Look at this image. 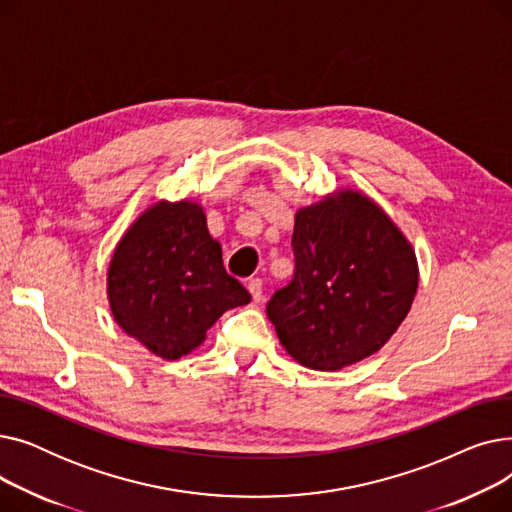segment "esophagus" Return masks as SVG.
I'll use <instances>...</instances> for the list:
<instances>
[{"label": "esophagus", "instance_id": "obj_1", "mask_svg": "<svg viewBox=\"0 0 512 512\" xmlns=\"http://www.w3.org/2000/svg\"><path fill=\"white\" fill-rule=\"evenodd\" d=\"M247 288H249V292H251V297H253L255 303H259V301L263 299V280H261V278L249 280Z\"/></svg>", "mask_w": 512, "mask_h": 512}]
</instances>
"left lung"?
<instances>
[{
	"instance_id": "left-lung-1",
	"label": "left lung",
	"mask_w": 512,
	"mask_h": 512,
	"mask_svg": "<svg viewBox=\"0 0 512 512\" xmlns=\"http://www.w3.org/2000/svg\"><path fill=\"white\" fill-rule=\"evenodd\" d=\"M294 274L265 311L301 365L336 371L388 342L417 292L413 247L367 197L344 191L301 209Z\"/></svg>"
}]
</instances>
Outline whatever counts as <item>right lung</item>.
Masks as SVG:
<instances>
[{
    "label": "right lung",
    "instance_id": "obj_1",
    "mask_svg": "<svg viewBox=\"0 0 512 512\" xmlns=\"http://www.w3.org/2000/svg\"><path fill=\"white\" fill-rule=\"evenodd\" d=\"M107 297L120 328L151 353L180 359L222 313L251 294L228 276L222 249L197 203H157L124 234L107 274Z\"/></svg>",
    "mask_w": 512,
    "mask_h": 512
}]
</instances>
